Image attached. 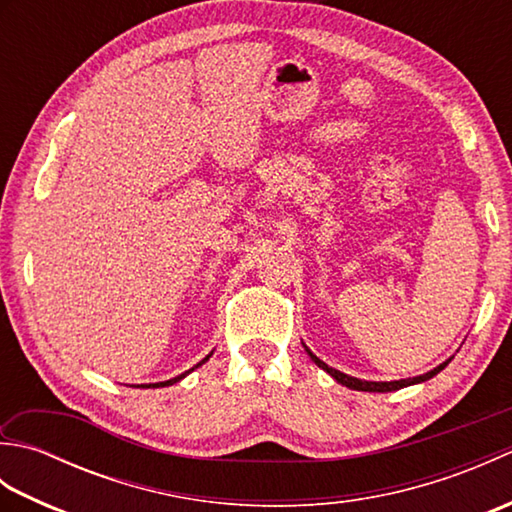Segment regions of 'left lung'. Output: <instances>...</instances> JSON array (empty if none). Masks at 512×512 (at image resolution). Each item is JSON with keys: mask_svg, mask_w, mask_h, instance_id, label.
I'll use <instances>...</instances> for the list:
<instances>
[{"mask_svg": "<svg viewBox=\"0 0 512 512\" xmlns=\"http://www.w3.org/2000/svg\"><path fill=\"white\" fill-rule=\"evenodd\" d=\"M306 352L310 354V358L314 363H317L323 372H328L336 383H341V385H345V387H350V389H356V391H380V394H385V391H396V389H402V387H409V385H416V383H424V380H429V378H433L436 374H440L444 367H447L449 363H451V358L449 361H444L442 365H438V367H433L431 372H427V374H422V376H413V378H400V380H389V383H376V380H361V378H354V376H347V374H343V372H339V369H334V367H330V365H325L319 356H314L308 347H306Z\"/></svg>", "mask_w": 512, "mask_h": 512, "instance_id": "8db88e82", "label": "left lung"}]
</instances>
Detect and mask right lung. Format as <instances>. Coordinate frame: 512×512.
<instances>
[{
    "label": "right lung",
    "mask_w": 512,
    "mask_h": 512,
    "mask_svg": "<svg viewBox=\"0 0 512 512\" xmlns=\"http://www.w3.org/2000/svg\"><path fill=\"white\" fill-rule=\"evenodd\" d=\"M211 354H213V352H211ZM211 354H209V356H204V358H202V361H200L198 365H195V367H200L202 363H206V361H209V358H211ZM195 367H191V369H189V372H184V374H180V376H176V378H171V380H165V383H156V385H147V387H167V385H173V383H178V380H182L184 376H187V374H191Z\"/></svg>",
    "instance_id": "obj_1"
}]
</instances>
